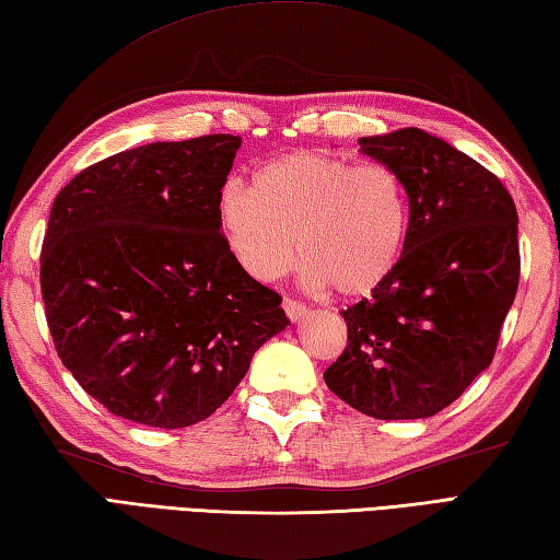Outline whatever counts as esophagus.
Listing matches in <instances>:
<instances>
[{"label":"esophagus","instance_id":"esophagus-1","mask_svg":"<svg viewBox=\"0 0 560 560\" xmlns=\"http://www.w3.org/2000/svg\"><path fill=\"white\" fill-rule=\"evenodd\" d=\"M283 311H287L291 323H295V319H301L305 315V305L293 299H283Z\"/></svg>","mask_w":560,"mask_h":560}]
</instances>
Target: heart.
<instances>
[{
  "instance_id": "b5f03b06",
  "label": "heart",
  "mask_w": 560,
  "mask_h": 560,
  "mask_svg": "<svg viewBox=\"0 0 560 560\" xmlns=\"http://www.w3.org/2000/svg\"><path fill=\"white\" fill-rule=\"evenodd\" d=\"M217 219L237 267L253 279L283 277L301 253L307 287L353 301L375 293L397 269L409 192L385 163L295 151L259 165L249 187L225 183Z\"/></svg>"
}]
</instances>
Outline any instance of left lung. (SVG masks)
<instances>
[{"mask_svg": "<svg viewBox=\"0 0 560 560\" xmlns=\"http://www.w3.org/2000/svg\"><path fill=\"white\" fill-rule=\"evenodd\" d=\"M409 192L397 269L341 311L343 353L325 383L365 416L428 419L491 365L520 281L517 209L498 177L423 129L359 139Z\"/></svg>", "mask_w": 560, "mask_h": 560, "instance_id": "obj_1", "label": "left lung"}]
</instances>
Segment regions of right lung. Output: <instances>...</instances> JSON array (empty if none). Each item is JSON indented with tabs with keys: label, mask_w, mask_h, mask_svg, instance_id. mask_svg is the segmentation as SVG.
<instances>
[{
	"label": "right lung",
	"mask_w": 560,
	"mask_h": 560,
	"mask_svg": "<svg viewBox=\"0 0 560 560\" xmlns=\"http://www.w3.org/2000/svg\"><path fill=\"white\" fill-rule=\"evenodd\" d=\"M237 149L233 135L156 141L89 165L55 197L40 253L47 327L77 383L127 421L209 419L291 325L219 229Z\"/></svg>",
	"instance_id": "add662e5"
}]
</instances>
